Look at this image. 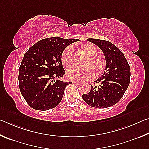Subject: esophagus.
I'll use <instances>...</instances> for the list:
<instances>
[{"instance_id":"esophagus-1","label":"esophagus","mask_w":149,"mask_h":149,"mask_svg":"<svg viewBox=\"0 0 149 149\" xmlns=\"http://www.w3.org/2000/svg\"><path fill=\"white\" fill-rule=\"evenodd\" d=\"M73 84H74L77 85H80L81 84H82V83L80 82V81H73Z\"/></svg>"}]
</instances>
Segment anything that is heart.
Returning a JSON list of instances; mask_svg holds the SVG:
<instances>
[{
	"mask_svg": "<svg viewBox=\"0 0 149 149\" xmlns=\"http://www.w3.org/2000/svg\"><path fill=\"white\" fill-rule=\"evenodd\" d=\"M79 50L85 54L87 55L84 62L85 66H72L68 70L67 76L72 80H83L92 77L95 71L96 75H99L104 72L106 68V62L101 56H95L97 50L94 45L90 42L81 45ZM62 64L65 67H69L74 61V50L71 47H68L63 50L61 55Z\"/></svg>",
	"mask_w": 149,
	"mask_h": 149,
	"instance_id": "b5f03b06",
	"label": "heart"
}]
</instances>
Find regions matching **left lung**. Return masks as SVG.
I'll use <instances>...</instances> for the list:
<instances>
[{"label":"left lung","mask_w":149,"mask_h":149,"mask_svg":"<svg viewBox=\"0 0 149 149\" xmlns=\"http://www.w3.org/2000/svg\"><path fill=\"white\" fill-rule=\"evenodd\" d=\"M102 50L106 60L105 71L91 86L83 99L92 107L105 108L114 105L122 99L130 82V66L123 52L110 42L98 39H88Z\"/></svg>","instance_id":"obj_1"}]
</instances>
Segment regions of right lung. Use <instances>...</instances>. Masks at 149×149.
Returning a JSON list of instances; mask_svg holds the SVG:
<instances>
[{"mask_svg":"<svg viewBox=\"0 0 149 149\" xmlns=\"http://www.w3.org/2000/svg\"><path fill=\"white\" fill-rule=\"evenodd\" d=\"M78 40L49 37L37 42L25 53L19 68V87L33 109H52L62 100L65 87L71 82L58 79L65 74L61 55L65 47Z\"/></svg>","mask_w":149,"mask_h":149,"instance_id":"obj_1","label":"right lung"}]
</instances>
